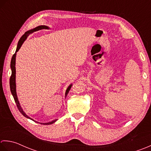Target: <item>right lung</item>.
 Here are the masks:
<instances>
[{
	"instance_id": "right-lung-1",
	"label": "right lung",
	"mask_w": 151,
	"mask_h": 151,
	"mask_svg": "<svg viewBox=\"0 0 151 151\" xmlns=\"http://www.w3.org/2000/svg\"><path fill=\"white\" fill-rule=\"evenodd\" d=\"M49 29V27L47 26H45V25H41V26H38L36 27V28L33 29L32 30H28V31L26 32L24 34V35L21 37V38L19 39V42H18V44H17V49H16V51H15V53L13 55V56H12V60H11V64H10V67H11V70H12V75L11 77L10 78V91H11V93L12 96H13L14 98V100L15 101V104H16L17 107L18 109L20 111V113L22 114L24 116H25L26 118H28L29 119H31L32 121H34L32 119H31L30 117H29V116H27L26 115V113L23 111V109L21 108V107L19 104V101H18V98L17 96V93H16V85H15V57H16V53L17 52L19 51V49L21 48V45L23 44V42L25 41V40L27 38V37L29 36V35L30 34L32 33L33 32L36 31V30H39L40 29ZM72 85H70L68 87L67 90L66 91V96L68 93V92L70 91V88H71ZM57 121V119H55L54 121H52L51 122H46V123H41L40 122V124H44V125H49V124H51L54 123L55 122H56ZM35 122H36L35 121H34Z\"/></svg>"
}]
</instances>
